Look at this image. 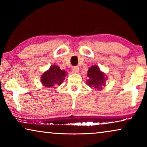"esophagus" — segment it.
Listing matches in <instances>:
<instances>
[{
  "label": "esophagus",
  "mask_w": 147,
  "mask_h": 147,
  "mask_svg": "<svg viewBox=\"0 0 147 147\" xmlns=\"http://www.w3.org/2000/svg\"><path fill=\"white\" fill-rule=\"evenodd\" d=\"M79 71H80V68L78 66H75V67L72 68V72H73V73L78 74Z\"/></svg>",
  "instance_id": "1"
}]
</instances>
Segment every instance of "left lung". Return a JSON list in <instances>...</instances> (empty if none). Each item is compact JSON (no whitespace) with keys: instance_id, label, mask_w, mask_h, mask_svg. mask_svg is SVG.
Returning <instances> with one entry per match:
<instances>
[{"instance_id":"1","label":"left lung","mask_w":147,"mask_h":147,"mask_svg":"<svg viewBox=\"0 0 147 147\" xmlns=\"http://www.w3.org/2000/svg\"><path fill=\"white\" fill-rule=\"evenodd\" d=\"M87 76L89 79L87 80L86 83L91 88L100 90L103 86H105L107 76L105 73L102 71L98 65H92L88 69Z\"/></svg>"}]
</instances>
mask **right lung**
Listing matches in <instances>:
<instances>
[{"label": "right lung", "instance_id": "right-lung-1", "mask_svg": "<svg viewBox=\"0 0 147 147\" xmlns=\"http://www.w3.org/2000/svg\"><path fill=\"white\" fill-rule=\"evenodd\" d=\"M67 76V72L62 70L59 66L51 65L49 69L43 72L41 76V82L43 86L47 88H55L63 83Z\"/></svg>", "mask_w": 147, "mask_h": 147}]
</instances>
